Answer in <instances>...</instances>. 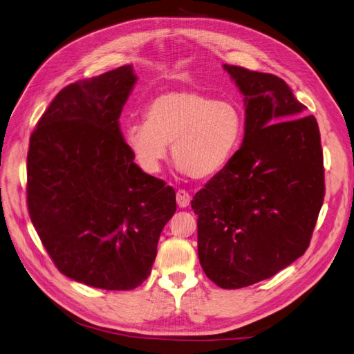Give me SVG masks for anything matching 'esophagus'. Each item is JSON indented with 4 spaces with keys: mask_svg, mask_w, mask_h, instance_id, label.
<instances>
[{
    "mask_svg": "<svg viewBox=\"0 0 354 354\" xmlns=\"http://www.w3.org/2000/svg\"><path fill=\"white\" fill-rule=\"evenodd\" d=\"M176 199H177V205H178L180 208H186V207H189V203H190V201H192V196H190V194H189L187 190L180 189V190H177Z\"/></svg>",
    "mask_w": 354,
    "mask_h": 354,
    "instance_id": "34e87169",
    "label": "esophagus"
}]
</instances>
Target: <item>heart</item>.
<instances>
[{
    "mask_svg": "<svg viewBox=\"0 0 354 354\" xmlns=\"http://www.w3.org/2000/svg\"><path fill=\"white\" fill-rule=\"evenodd\" d=\"M243 137V112L233 100L195 90H171L147 103L145 122L131 121L124 140L149 173L160 169L173 145L174 164L186 176L208 180L227 167Z\"/></svg>",
    "mask_w": 354,
    "mask_h": 354,
    "instance_id": "obj_1",
    "label": "heart"
}]
</instances>
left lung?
Segmentation results:
<instances>
[{"instance_id":"1","label":"left lung","mask_w":354,"mask_h":354,"mask_svg":"<svg viewBox=\"0 0 354 354\" xmlns=\"http://www.w3.org/2000/svg\"><path fill=\"white\" fill-rule=\"evenodd\" d=\"M245 95V136L227 167L192 201L198 255L220 288L269 279L310 245L325 196L313 115L276 75L223 65Z\"/></svg>"}]
</instances>
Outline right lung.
Instances as JSON below:
<instances>
[{
	"label": "right lung",
	"instance_id": "1",
	"mask_svg": "<svg viewBox=\"0 0 354 354\" xmlns=\"http://www.w3.org/2000/svg\"><path fill=\"white\" fill-rule=\"evenodd\" d=\"M137 77L130 65L59 91L30 134L26 201L60 273L108 291L151 274L176 192L134 162L120 116Z\"/></svg>",
	"mask_w": 354,
	"mask_h": 354
}]
</instances>
